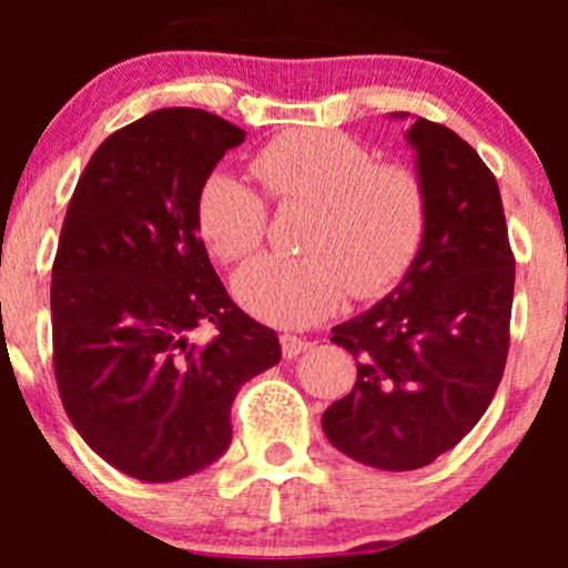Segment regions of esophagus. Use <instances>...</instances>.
Returning <instances> with one entry per match:
<instances>
[{"label":"esophagus","mask_w":568,"mask_h":568,"mask_svg":"<svg viewBox=\"0 0 568 568\" xmlns=\"http://www.w3.org/2000/svg\"><path fill=\"white\" fill-rule=\"evenodd\" d=\"M280 347H283L285 357H298L302 352L312 347V342H306V338L296 336V334H283V336H280Z\"/></svg>","instance_id":"obj_1"}]
</instances>
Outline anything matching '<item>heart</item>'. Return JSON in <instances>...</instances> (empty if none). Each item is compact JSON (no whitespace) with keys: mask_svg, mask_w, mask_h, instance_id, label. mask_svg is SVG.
Here are the masks:
<instances>
[{"mask_svg":"<svg viewBox=\"0 0 568 568\" xmlns=\"http://www.w3.org/2000/svg\"><path fill=\"white\" fill-rule=\"evenodd\" d=\"M266 197L280 207L310 205L298 251L258 256L234 277V296L266 323L302 328L355 298H379L403 283L427 237L425 181L400 162L338 130H293L251 162ZM270 211L258 192L226 173L200 186L194 224L219 262H243L264 243Z\"/></svg>","mask_w":568,"mask_h":568,"instance_id":"1","label":"heart"}]
</instances>
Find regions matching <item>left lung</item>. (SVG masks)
<instances>
[{
  "label": "left lung",
  "instance_id": "left-lung-1",
  "mask_svg": "<svg viewBox=\"0 0 568 568\" xmlns=\"http://www.w3.org/2000/svg\"><path fill=\"white\" fill-rule=\"evenodd\" d=\"M403 116V114H400ZM429 200L427 237L403 283L331 328L357 379L323 414L342 454L376 470H416L486 414L510 349L515 256L499 186L452 128L408 130Z\"/></svg>",
  "mask_w": 568,
  "mask_h": 568
}]
</instances>
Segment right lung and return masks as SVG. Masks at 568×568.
<instances>
[{"label":"right lung","mask_w":568,"mask_h":568,"mask_svg":"<svg viewBox=\"0 0 568 568\" xmlns=\"http://www.w3.org/2000/svg\"><path fill=\"white\" fill-rule=\"evenodd\" d=\"M245 133L158 109L109 135L77 181L50 285L53 371L71 425L130 478L216 462L240 387L280 363L277 334L232 302L194 224L200 186ZM216 337L197 345L194 327Z\"/></svg>","instance_id":"add662e5"}]
</instances>
